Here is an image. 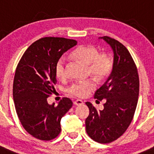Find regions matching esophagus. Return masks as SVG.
Returning a JSON list of instances; mask_svg holds the SVG:
<instances>
[{"label":"esophagus","instance_id":"esophagus-1","mask_svg":"<svg viewBox=\"0 0 154 154\" xmlns=\"http://www.w3.org/2000/svg\"><path fill=\"white\" fill-rule=\"evenodd\" d=\"M74 104L77 106H81L82 104H84V102L81 99H76L74 101Z\"/></svg>","mask_w":154,"mask_h":154}]
</instances>
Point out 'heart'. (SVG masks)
Here are the masks:
<instances>
[{
	"label": "heart",
	"instance_id": "obj_1",
	"mask_svg": "<svg viewBox=\"0 0 154 154\" xmlns=\"http://www.w3.org/2000/svg\"><path fill=\"white\" fill-rule=\"evenodd\" d=\"M73 56L81 63L88 65L89 73L98 80L106 78L111 72L113 66V63L109 56L105 53H99L93 46H80L73 51ZM55 74L59 79H64L66 77V63L63 59H60L56 63ZM95 88V81L88 80L72 84L68 88V91L77 97H85Z\"/></svg>",
	"mask_w": 154,
	"mask_h": 154
}]
</instances>
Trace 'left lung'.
Listing matches in <instances>:
<instances>
[{
  "label": "left lung",
  "instance_id": "8db88e82",
  "mask_svg": "<svg viewBox=\"0 0 154 154\" xmlns=\"http://www.w3.org/2000/svg\"><path fill=\"white\" fill-rule=\"evenodd\" d=\"M113 51L112 73L95 93L104 109L98 110L87 102L88 117L85 120L88 136L99 143H112L123 135L132 121L139 93V78L135 62L125 45L107 36L102 37Z\"/></svg>",
  "mask_w": 154,
  "mask_h": 154
}]
</instances>
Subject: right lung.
I'll return each mask as SVG.
<instances>
[{
	"instance_id": "right-lung-1",
	"label": "right lung",
	"mask_w": 154,
	"mask_h": 154,
	"mask_svg": "<svg viewBox=\"0 0 154 154\" xmlns=\"http://www.w3.org/2000/svg\"><path fill=\"white\" fill-rule=\"evenodd\" d=\"M77 44L76 40L46 37L26 49L15 69L13 99L23 128L43 141L54 139L61 131L62 117L73 102L64 97L56 106L47 99L55 92V66L63 54Z\"/></svg>"
}]
</instances>
